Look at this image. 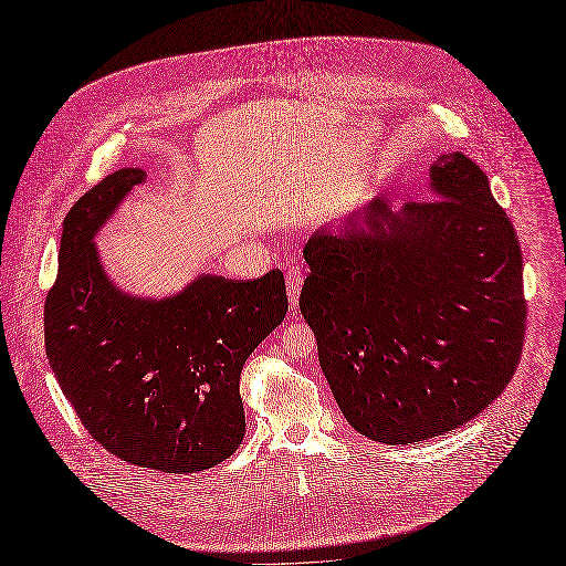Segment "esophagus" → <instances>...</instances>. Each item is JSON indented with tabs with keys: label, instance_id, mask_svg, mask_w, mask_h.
Wrapping results in <instances>:
<instances>
[{
	"label": "esophagus",
	"instance_id": "1",
	"mask_svg": "<svg viewBox=\"0 0 566 566\" xmlns=\"http://www.w3.org/2000/svg\"><path fill=\"white\" fill-rule=\"evenodd\" d=\"M302 285H304V271L297 264L287 266L285 269V287H287V302H290V306H293V310L300 304Z\"/></svg>",
	"mask_w": 566,
	"mask_h": 566
}]
</instances>
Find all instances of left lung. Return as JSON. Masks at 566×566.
<instances>
[{"mask_svg":"<svg viewBox=\"0 0 566 566\" xmlns=\"http://www.w3.org/2000/svg\"><path fill=\"white\" fill-rule=\"evenodd\" d=\"M430 198H375L304 245L300 312L356 432L413 443L451 432L515 375L526 331L522 250L489 179L462 153Z\"/></svg>","mask_w":566,"mask_h":566,"instance_id":"obj_1","label":"left lung"}]
</instances>
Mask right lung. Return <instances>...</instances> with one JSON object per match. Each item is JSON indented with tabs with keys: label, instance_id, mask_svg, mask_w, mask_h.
<instances>
[{
	"label": "right lung",
	"instance_id": "add662e5",
	"mask_svg": "<svg viewBox=\"0 0 566 566\" xmlns=\"http://www.w3.org/2000/svg\"><path fill=\"white\" fill-rule=\"evenodd\" d=\"M139 167L90 188L63 221L59 276L44 302L49 366L87 432L132 465L200 472L245 434L241 370L287 312L279 269L256 281L198 276L179 295H125L94 245Z\"/></svg>",
	"mask_w": 566,
	"mask_h": 566
}]
</instances>
